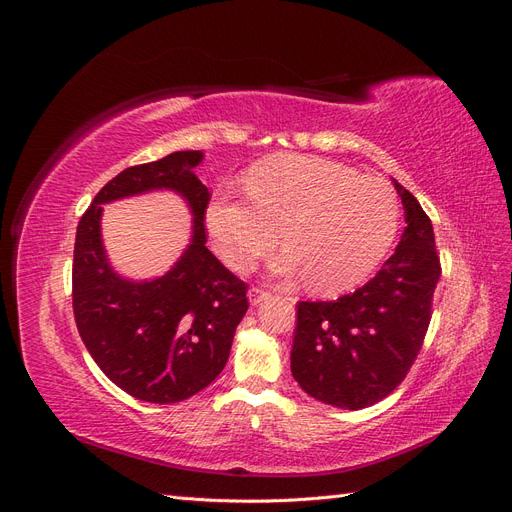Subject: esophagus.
Returning a JSON list of instances; mask_svg holds the SVG:
<instances>
[{
  "label": "esophagus",
  "mask_w": 512,
  "mask_h": 512,
  "mask_svg": "<svg viewBox=\"0 0 512 512\" xmlns=\"http://www.w3.org/2000/svg\"><path fill=\"white\" fill-rule=\"evenodd\" d=\"M247 297H250L252 305H260L262 301L269 297V292H265L262 288H250V292H247Z\"/></svg>",
  "instance_id": "34e87169"
}]
</instances>
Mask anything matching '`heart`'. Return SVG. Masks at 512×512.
I'll return each instance as SVG.
<instances>
[{
	"mask_svg": "<svg viewBox=\"0 0 512 512\" xmlns=\"http://www.w3.org/2000/svg\"><path fill=\"white\" fill-rule=\"evenodd\" d=\"M247 196H215L205 213L215 252L247 271L282 239L275 275H305L322 294L365 282L389 254L399 228L391 183L316 156H273L245 179Z\"/></svg>",
	"mask_w": 512,
	"mask_h": 512,
	"instance_id": "heart-1",
	"label": "heart"
}]
</instances>
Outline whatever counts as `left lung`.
I'll return each instance as SVG.
<instances>
[{
  "mask_svg": "<svg viewBox=\"0 0 512 512\" xmlns=\"http://www.w3.org/2000/svg\"><path fill=\"white\" fill-rule=\"evenodd\" d=\"M395 183L406 228L371 280L337 301H301L290 369L314 399L344 410L378 404L406 378L431 320L440 258L418 200Z\"/></svg>",
  "mask_w": 512,
  "mask_h": 512,
  "instance_id": "left-lung-1",
  "label": "left lung"
}]
</instances>
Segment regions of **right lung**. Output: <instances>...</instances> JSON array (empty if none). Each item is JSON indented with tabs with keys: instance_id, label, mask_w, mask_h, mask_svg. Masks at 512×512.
I'll return each mask as SVG.
<instances>
[{
	"instance_id": "obj_1",
	"label": "right lung",
	"mask_w": 512,
	"mask_h": 512,
	"mask_svg": "<svg viewBox=\"0 0 512 512\" xmlns=\"http://www.w3.org/2000/svg\"><path fill=\"white\" fill-rule=\"evenodd\" d=\"M203 151L130 166L108 181L76 228L74 320L89 354L121 391L149 404H177L222 374L247 312V284L207 250V185L194 175ZM153 189L177 191L191 207L193 239L156 281L119 276L101 245L102 204Z\"/></svg>"
}]
</instances>
